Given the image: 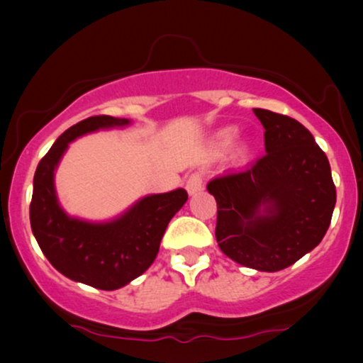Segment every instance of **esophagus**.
Masks as SVG:
<instances>
[{
  "label": "esophagus",
  "instance_id": "esophagus-1",
  "mask_svg": "<svg viewBox=\"0 0 363 363\" xmlns=\"http://www.w3.org/2000/svg\"><path fill=\"white\" fill-rule=\"evenodd\" d=\"M186 191L188 195H196L203 190V177L201 173H193V175L188 177L186 180Z\"/></svg>",
  "mask_w": 363,
  "mask_h": 363
}]
</instances>
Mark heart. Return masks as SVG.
Listing matches in <instances>:
<instances>
[{
	"instance_id": "heart-1",
	"label": "heart",
	"mask_w": 363,
	"mask_h": 363,
	"mask_svg": "<svg viewBox=\"0 0 363 363\" xmlns=\"http://www.w3.org/2000/svg\"><path fill=\"white\" fill-rule=\"evenodd\" d=\"M235 138H236V128H233V127L223 128V130L215 133V137L211 138V150L218 153V155H221V153H225L228 148L233 145ZM247 152H250V147H247V143L242 142L241 145L238 147L236 155L240 158H246Z\"/></svg>"
}]
</instances>
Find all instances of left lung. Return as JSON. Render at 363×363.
Listing matches in <instances>:
<instances>
[{"label": "left lung", "mask_w": 363, "mask_h": 363, "mask_svg": "<svg viewBox=\"0 0 363 363\" xmlns=\"http://www.w3.org/2000/svg\"><path fill=\"white\" fill-rule=\"evenodd\" d=\"M266 155L208 183L218 205L216 241L238 264L286 269L329 230L337 193L325 153L294 118L255 108Z\"/></svg>", "instance_id": "8db88e82"}]
</instances>
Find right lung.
<instances>
[{
	"mask_svg": "<svg viewBox=\"0 0 363 363\" xmlns=\"http://www.w3.org/2000/svg\"><path fill=\"white\" fill-rule=\"evenodd\" d=\"M130 123L111 116L76 123L54 142L34 173L29 220L39 247L61 274L102 291L121 289L152 266L168 223L188 200L183 188L147 195L107 221L82 220L64 211L54 177L69 143Z\"/></svg>",
	"mask_w": 363,
	"mask_h": 363,
	"instance_id": "add662e5",
	"label": "right lung"
}]
</instances>
